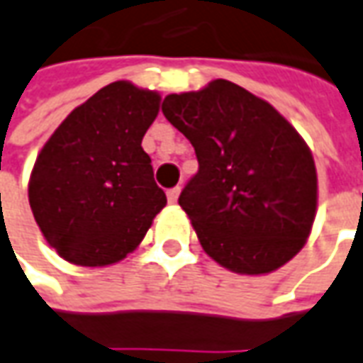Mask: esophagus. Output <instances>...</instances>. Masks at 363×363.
<instances>
[{
	"instance_id": "1",
	"label": "esophagus",
	"mask_w": 363,
	"mask_h": 363,
	"mask_svg": "<svg viewBox=\"0 0 363 363\" xmlns=\"http://www.w3.org/2000/svg\"><path fill=\"white\" fill-rule=\"evenodd\" d=\"M177 199H179V187L169 189V191H167V201H169V203H177Z\"/></svg>"
}]
</instances>
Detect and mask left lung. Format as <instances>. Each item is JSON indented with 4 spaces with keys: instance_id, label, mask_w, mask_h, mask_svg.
Here are the masks:
<instances>
[{
    "instance_id": "obj_1",
    "label": "left lung",
    "mask_w": 363,
    "mask_h": 363,
    "mask_svg": "<svg viewBox=\"0 0 363 363\" xmlns=\"http://www.w3.org/2000/svg\"><path fill=\"white\" fill-rule=\"evenodd\" d=\"M162 112L196 148L199 172L179 196L197 239L237 274H269L301 251L318 207L314 157L271 102L215 79L167 94Z\"/></svg>"
}]
</instances>
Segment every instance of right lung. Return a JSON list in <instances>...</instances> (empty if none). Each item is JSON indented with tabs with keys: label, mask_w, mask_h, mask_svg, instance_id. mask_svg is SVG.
<instances>
[{
	"label": "right lung",
	"mask_w": 363,
	"mask_h": 363,
	"mask_svg": "<svg viewBox=\"0 0 363 363\" xmlns=\"http://www.w3.org/2000/svg\"><path fill=\"white\" fill-rule=\"evenodd\" d=\"M162 94L116 81L62 120L37 154L29 206L45 241L79 267L126 259L164 207L142 148Z\"/></svg>",
	"instance_id": "obj_1"
}]
</instances>
